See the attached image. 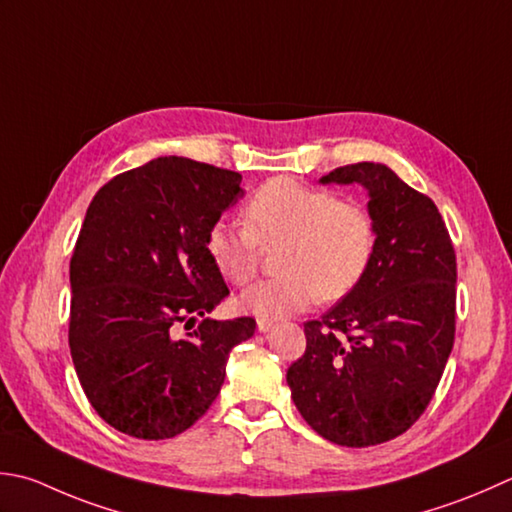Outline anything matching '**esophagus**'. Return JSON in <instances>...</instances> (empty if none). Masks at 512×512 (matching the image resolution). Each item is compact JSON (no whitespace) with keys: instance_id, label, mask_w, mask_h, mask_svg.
<instances>
[{"instance_id":"obj_1","label":"esophagus","mask_w":512,"mask_h":512,"mask_svg":"<svg viewBox=\"0 0 512 512\" xmlns=\"http://www.w3.org/2000/svg\"><path fill=\"white\" fill-rule=\"evenodd\" d=\"M275 328V322H270V319H257V330L259 333H268V330Z\"/></svg>"}]
</instances>
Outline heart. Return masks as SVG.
Here are the masks:
<instances>
[{"mask_svg":"<svg viewBox=\"0 0 512 512\" xmlns=\"http://www.w3.org/2000/svg\"><path fill=\"white\" fill-rule=\"evenodd\" d=\"M244 222L217 219L206 250L219 273L237 286L255 275L259 246H279L282 275L262 279L239 295V308L279 319L308 308L317 297L348 295L366 275L375 250V226L364 208L290 177L270 179L248 199Z\"/></svg>","mask_w":512,"mask_h":512,"instance_id":"obj_1","label":"heart"}]
</instances>
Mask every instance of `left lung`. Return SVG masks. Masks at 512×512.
Returning a JSON list of instances; mask_svg holds the SVG:
<instances>
[{"mask_svg":"<svg viewBox=\"0 0 512 512\" xmlns=\"http://www.w3.org/2000/svg\"><path fill=\"white\" fill-rule=\"evenodd\" d=\"M319 184L366 190L375 250L362 282L304 324L306 353L286 382L328 442L384 444L424 413L453 350L455 248L433 199L384 164L335 168Z\"/></svg>","mask_w":512,"mask_h":512,"instance_id":"1","label":"left lung"}]
</instances>
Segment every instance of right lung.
<instances>
[{"mask_svg": "<svg viewBox=\"0 0 512 512\" xmlns=\"http://www.w3.org/2000/svg\"><path fill=\"white\" fill-rule=\"evenodd\" d=\"M242 197L235 170L173 155L90 202L70 259L68 344L90 406L119 433H184L217 399L230 350L253 337L255 319L208 317L228 286L206 235Z\"/></svg>", "mask_w": 512, "mask_h": 512, "instance_id": "1", "label": "right lung"}]
</instances>
